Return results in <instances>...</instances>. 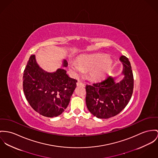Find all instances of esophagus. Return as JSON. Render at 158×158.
<instances>
[{
    "mask_svg": "<svg viewBox=\"0 0 158 158\" xmlns=\"http://www.w3.org/2000/svg\"><path fill=\"white\" fill-rule=\"evenodd\" d=\"M77 86H84L85 84H83L82 82H81V81H78V82H77Z\"/></svg>",
    "mask_w": 158,
    "mask_h": 158,
    "instance_id": "1",
    "label": "esophagus"
}]
</instances>
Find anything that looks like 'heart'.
<instances>
[{
  "mask_svg": "<svg viewBox=\"0 0 158 158\" xmlns=\"http://www.w3.org/2000/svg\"><path fill=\"white\" fill-rule=\"evenodd\" d=\"M112 61L102 54L84 55L78 58L77 62H70L69 67L74 74L78 75L88 70V76L94 80L103 78L111 68Z\"/></svg>",
  "mask_w": 158,
  "mask_h": 158,
  "instance_id": "b5f03b06",
  "label": "heart"
}]
</instances>
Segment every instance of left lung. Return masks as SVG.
I'll list each match as a JSON object with an SVG mask.
<instances>
[{"instance_id":"8db88e82","label":"left lung","mask_w":158,"mask_h":158,"mask_svg":"<svg viewBox=\"0 0 158 158\" xmlns=\"http://www.w3.org/2000/svg\"><path fill=\"white\" fill-rule=\"evenodd\" d=\"M124 76L115 82L117 77L108 76L92 85H86V104L89 111L98 118H109L119 114L130 101L134 89V76L131 63L121 56Z\"/></svg>"}]
</instances>
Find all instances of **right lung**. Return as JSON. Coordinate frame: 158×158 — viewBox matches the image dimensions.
Here are the masks:
<instances>
[{"mask_svg":"<svg viewBox=\"0 0 158 158\" xmlns=\"http://www.w3.org/2000/svg\"><path fill=\"white\" fill-rule=\"evenodd\" d=\"M62 66H68L65 60ZM66 72L64 69L46 72L37 64L35 55L30 56L23 73V91L31 106L43 116L57 117L67 108L77 81Z\"/></svg>","mask_w":158,"mask_h":158,"instance_id":"right-lung-1","label":"right lung"}]
</instances>
